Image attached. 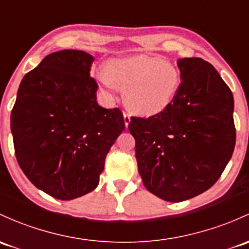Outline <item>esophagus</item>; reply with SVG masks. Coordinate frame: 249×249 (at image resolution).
<instances>
[{
  "mask_svg": "<svg viewBox=\"0 0 249 249\" xmlns=\"http://www.w3.org/2000/svg\"><path fill=\"white\" fill-rule=\"evenodd\" d=\"M123 116H124L125 126H127V125H129V123H130V114L126 113V112H124V114H123Z\"/></svg>",
  "mask_w": 249,
  "mask_h": 249,
  "instance_id": "1",
  "label": "esophagus"
}]
</instances>
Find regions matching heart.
<instances>
[{
	"instance_id": "obj_1",
	"label": "heart",
	"mask_w": 249,
	"mask_h": 249,
	"mask_svg": "<svg viewBox=\"0 0 249 249\" xmlns=\"http://www.w3.org/2000/svg\"><path fill=\"white\" fill-rule=\"evenodd\" d=\"M95 77L107 90H125L126 104L142 114H156L169 106L180 86V72L172 62L155 56L111 59Z\"/></svg>"
}]
</instances>
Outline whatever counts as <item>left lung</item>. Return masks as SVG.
Returning a JSON list of instances; mask_svg holds the SVG:
<instances>
[{
	"label": "left lung",
	"mask_w": 249,
	"mask_h": 249,
	"mask_svg": "<svg viewBox=\"0 0 249 249\" xmlns=\"http://www.w3.org/2000/svg\"><path fill=\"white\" fill-rule=\"evenodd\" d=\"M178 67L181 81L171 105L129 123L143 184L173 203L213 186L236 142L234 98L217 70L197 57L179 59Z\"/></svg>",
	"instance_id": "left-lung-1"
}]
</instances>
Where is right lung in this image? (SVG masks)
Segmentation results:
<instances>
[{"label": "right lung", "instance_id": "add662e5", "mask_svg": "<svg viewBox=\"0 0 249 249\" xmlns=\"http://www.w3.org/2000/svg\"><path fill=\"white\" fill-rule=\"evenodd\" d=\"M93 62L78 50L48 54L23 76L10 114L20 168L36 187L61 200L98 186L107 153L125 129L119 108L96 103Z\"/></svg>", "mask_w": 249, "mask_h": 249}]
</instances>
